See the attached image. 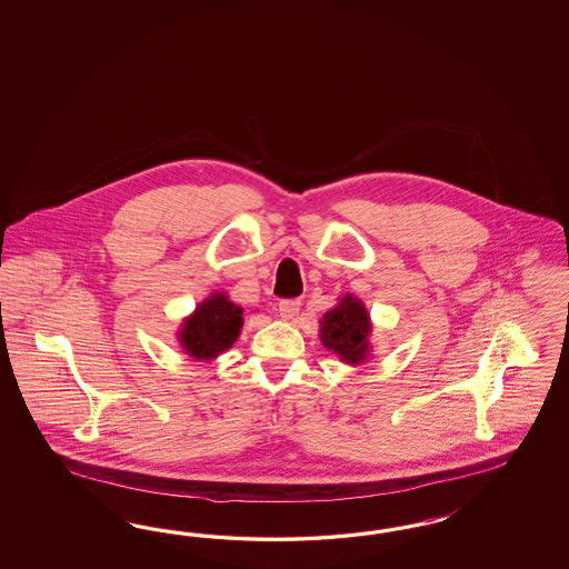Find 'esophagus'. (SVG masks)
I'll return each instance as SVG.
<instances>
[{"label": "esophagus", "mask_w": 569, "mask_h": 569, "mask_svg": "<svg viewBox=\"0 0 569 569\" xmlns=\"http://www.w3.org/2000/svg\"><path fill=\"white\" fill-rule=\"evenodd\" d=\"M300 307H302V302H300L298 298L281 300V302H279V315H281L283 319H293V317L300 312Z\"/></svg>", "instance_id": "34e87169"}]
</instances>
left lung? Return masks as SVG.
I'll use <instances>...</instances> for the list:
<instances>
[{"label":"left lung","mask_w":569,"mask_h":569,"mask_svg":"<svg viewBox=\"0 0 569 569\" xmlns=\"http://www.w3.org/2000/svg\"><path fill=\"white\" fill-rule=\"evenodd\" d=\"M321 345L333 350L340 361L359 365L369 357V333L371 321L369 312L359 298L346 293L345 298L328 310L319 321Z\"/></svg>","instance_id":"obj_1"}]
</instances>
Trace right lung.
I'll use <instances>...</instances> for the list:
<instances>
[{
  "label": "right lung",
  "mask_w": 569,
  "mask_h": 569,
  "mask_svg": "<svg viewBox=\"0 0 569 569\" xmlns=\"http://www.w3.org/2000/svg\"><path fill=\"white\" fill-rule=\"evenodd\" d=\"M243 309L236 307L224 293L208 296L179 329L181 348L198 361L219 357L238 340L243 326Z\"/></svg>",
  "instance_id": "1"
}]
</instances>
